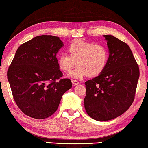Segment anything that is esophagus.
<instances>
[{"instance_id": "1", "label": "esophagus", "mask_w": 148, "mask_h": 148, "mask_svg": "<svg viewBox=\"0 0 148 148\" xmlns=\"http://www.w3.org/2000/svg\"><path fill=\"white\" fill-rule=\"evenodd\" d=\"M72 83L73 85H78L79 84V81H76V80H72Z\"/></svg>"}]
</instances>
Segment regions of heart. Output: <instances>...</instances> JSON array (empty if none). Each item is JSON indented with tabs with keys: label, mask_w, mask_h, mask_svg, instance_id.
<instances>
[{
	"label": "heart",
	"mask_w": 148,
	"mask_h": 148,
	"mask_svg": "<svg viewBox=\"0 0 148 148\" xmlns=\"http://www.w3.org/2000/svg\"><path fill=\"white\" fill-rule=\"evenodd\" d=\"M68 51L69 55L61 53L57 63L62 71L68 72L75 63L76 67L69 74L73 79H81L86 75L90 77L98 76L108 65L110 54L107 47L103 44L77 40L69 45Z\"/></svg>",
	"instance_id": "1"
}]
</instances>
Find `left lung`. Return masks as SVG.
<instances>
[{"label": "left lung", "mask_w": 148, "mask_h": 148, "mask_svg": "<svg viewBox=\"0 0 148 148\" xmlns=\"http://www.w3.org/2000/svg\"><path fill=\"white\" fill-rule=\"evenodd\" d=\"M107 40L109 61L105 70L85 83V109L91 118L104 121L116 118L134 101L140 69L130 47L112 35Z\"/></svg>", "instance_id": "obj_1"}]
</instances>
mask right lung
<instances>
[{
	"label": "right lung",
	"mask_w": 148,
	"mask_h": 148,
	"mask_svg": "<svg viewBox=\"0 0 148 148\" xmlns=\"http://www.w3.org/2000/svg\"><path fill=\"white\" fill-rule=\"evenodd\" d=\"M64 45L58 37L40 35L21 45L7 71L14 101L27 116L44 119L58 108L62 96L71 88L57 63Z\"/></svg>",
	"instance_id": "obj_1"
}]
</instances>
